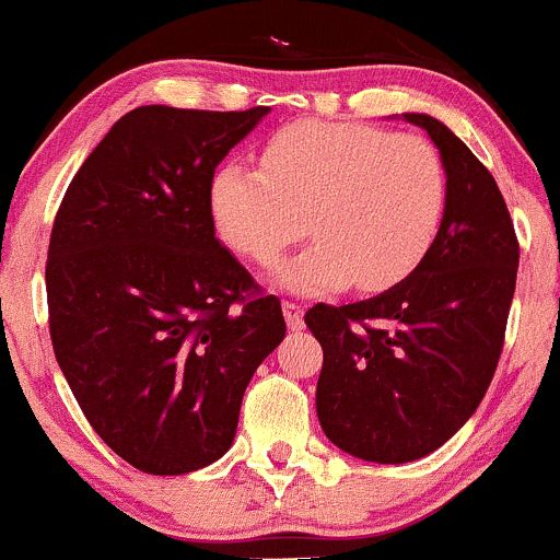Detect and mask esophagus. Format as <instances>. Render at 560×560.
Masks as SVG:
<instances>
[{
    "label": "esophagus",
    "mask_w": 560,
    "mask_h": 560,
    "mask_svg": "<svg viewBox=\"0 0 560 560\" xmlns=\"http://www.w3.org/2000/svg\"><path fill=\"white\" fill-rule=\"evenodd\" d=\"M284 318H287V327H290L292 331L303 329L305 327V308L300 303H290V300H284Z\"/></svg>",
    "instance_id": "obj_1"
}]
</instances>
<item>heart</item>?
<instances>
[{
  "label": "heart",
  "instance_id": "heart-1",
  "mask_svg": "<svg viewBox=\"0 0 560 560\" xmlns=\"http://www.w3.org/2000/svg\"><path fill=\"white\" fill-rule=\"evenodd\" d=\"M450 177L425 138L353 121H298L276 132L262 170L223 164L210 180L218 236L252 262H270L305 236L316 244L281 260L270 281L327 294L350 281L388 290L420 266L444 223Z\"/></svg>",
  "mask_w": 560,
  "mask_h": 560
}]
</instances>
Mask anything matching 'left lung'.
Listing matches in <instances>:
<instances>
[{"mask_svg": "<svg viewBox=\"0 0 560 560\" xmlns=\"http://www.w3.org/2000/svg\"><path fill=\"white\" fill-rule=\"evenodd\" d=\"M401 119L425 130L446 164L439 236L390 290L305 313L324 348L322 430L337 450L380 465L425 457L470 420L500 361L518 273L513 220L491 172L444 121Z\"/></svg>", "mask_w": 560, "mask_h": 560, "instance_id": "obj_1", "label": "left lung"}]
</instances>
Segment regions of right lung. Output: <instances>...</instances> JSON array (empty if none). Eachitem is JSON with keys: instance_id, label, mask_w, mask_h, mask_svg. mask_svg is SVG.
I'll return each mask as SVG.
<instances>
[{"instance_id": "obj_1", "label": "right lung", "mask_w": 560, "mask_h": 560, "mask_svg": "<svg viewBox=\"0 0 560 560\" xmlns=\"http://www.w3.org/2000/svg\"><path fill=\"white\" fill-rule=\"evenodd\" d=\"M268 110L135 108L55 214V359L95 433L151 476L231 450L252 374L287 335L279 298H244L255 281L210 214L214 170Z\"/></svg>"}]
</instances>
